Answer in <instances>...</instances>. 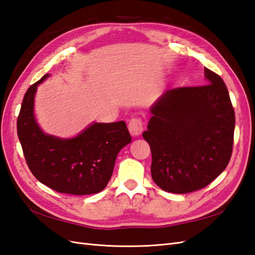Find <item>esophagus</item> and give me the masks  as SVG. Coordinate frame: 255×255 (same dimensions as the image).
<instances>
[{"label": "esophagus", "instance_id": "1", "mask_svg": "<svg viewBox=\"0 0 255 255\" xmlns=\"http://www.w3.org/2000/svg\"><path fill=\"white\" fill-rule=\"evenodd\" d=\"M142 129H144V124H142V121L140 118H132L128 122V131L133 136H137L139 135Z\"/></svg>", "mask_w": 255, "mask_h": 255}]
</instances>
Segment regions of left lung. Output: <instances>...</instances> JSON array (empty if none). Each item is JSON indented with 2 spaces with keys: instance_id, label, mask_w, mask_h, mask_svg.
Masks as SVG:
<instances>
[{
  "instance_id": "left-lung-1",
  "label": "left lung",
  "mask_w": 255,
  "mask_h": 255,
  "mask_svg": "<svg viewBox=\"0 0 255 255\" xmlns=\"http://www.w3.org/2000/svg\"><path fill=\"white\" fill-rule=\"evenodd\" d=\"M208 84L166 91L153 105L142 137L151 150V177L161 189L187 194L226 169L235 111L222 78L204 68Z\"/></svg>"
}]
</instances>
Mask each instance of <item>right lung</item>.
Returning a JSON list of instances; mask_svg holds the SVG:
<instances>
[{"instance_id":"right-lung-1","label":"right lung","mask_w":255,"mask_h":255,"mask_svg":"<svg viewBox=\"0 0 255 255\" xmlns=\"http://www.w3.org/2000/svg\"><path fill=\"white\" fill-rule=\"evenodd\" d=\"M44 74L24 94L17 119V134L24 159L39 182L61 194L92 195L106 187L118 153L131 142L124 121L93 123L78 136L63 139L44 134L33 115L36 88Z\"/></svg>"}]
</instances>
